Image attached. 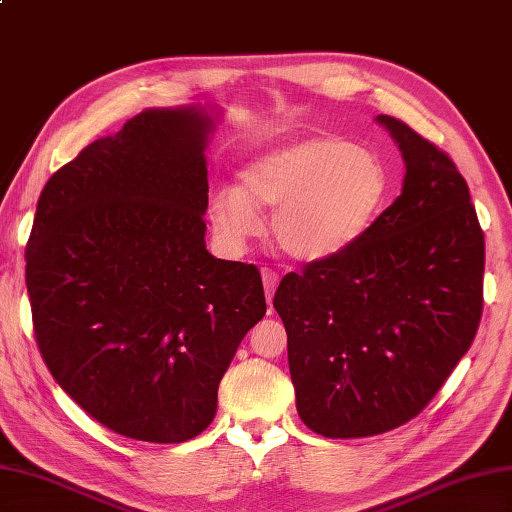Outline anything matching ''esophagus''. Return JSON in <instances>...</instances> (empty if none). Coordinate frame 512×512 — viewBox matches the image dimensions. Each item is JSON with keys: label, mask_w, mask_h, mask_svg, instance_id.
<instances>
[{"label": "esophagus", "mask_w": 512, "mask_h": 512, "mask_svg": "<svg viewBox=\"0 0 512 512\" xmlns=\"http://www.w3.org/2000/svg\"><path fill=\"white\" fill-rule=\"evenodd\" d=\"M263 273V286H265V295H267V304L271 306V299H273V293H276V286H278V276L273 273L271 269H263L260 271Z\"/></svg>", "instance_id": "obj_1"}]
</instances>
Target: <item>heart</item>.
Listing matches in <instances>:
<instances>
[{
	"instance_id": "b5f03b06",
	"label": "heart",
	"mask_w": 512,
	"mask_h": 512,
	"mask_svg": "<svg viewBox=\"0 0 512 512\" xmlns=\"http://www.w3.org/2000/svg\"><path fill=\"white\" fill-rule=\"evenodd\" d=\"M239 178L241 186H219L210 197L215 234L241 247L263 228L260 208H273V239L284 254L304 263L354 247L391 195L384 160L339 136L269 149L243 165Z\"/></svg>"
}]
</instances>
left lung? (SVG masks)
<instances>
[{
    "instance_id": "left-lung-1",
    "label": "left lung",
    "mask_w": 512,
    "mask_h": 512,
    "mask_svg": "<svg viewBox=\"0 0 512 512\" xmlns=\"http://www.w3.org/2000/svg\"><path fill=\"white\" fill-rule=\"evenodd\" d=\"M376 121L402 152V195L354 247L284 276L273 297L297 413L328 439L417 417L482 315L484 236L465 178L404 121Z\"/></svg>"
}]
</instances>
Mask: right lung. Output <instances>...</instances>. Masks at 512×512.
<instances>
[{
  "instance_id": "obj_1",
  "label": "right lung",
  "mask_w": 512,
  "mask_h": 512,
  "mask_svg": "<svg viewBox=\"0 0 512 512\" xmlns=\"http://www.w3.org/2000/svg\"><path fill=\"white\" fill-rule=\"evenodd\" d=\"M215 119V108H147L60 167L36 204V343L60 389L128 439L204 432L267 310L258 269L206 249Z\"/></svg>"
}]
</instances>
